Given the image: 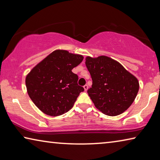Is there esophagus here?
I'll return each mask as SVG.
<instances>
[{
    "mask_svg": "<svg viewBox=\"0 0 160 160\" xmlns=\"http://www.w3.org/2000/svg\"><path fill=\"white\" fill-rule=\"evenodd\" d=\"M83 88H84V90H85V91L86 92L87 90H88V86L87 85H84V86H83Z\"/></svg>",
    "mask_w": 160,
    "mask_h": 160,
    "instance_id": "obj_1",
    "label": "esophagus"
}]
</instances>
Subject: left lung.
<instances>
[{
    "label": "left lung",
    "mask_w": 160,
    "mask_h": 160,
    "mask_svg": "<svg viewBox=\"0 0 160 160\" xmlns=\"http://www.w3.org/2000/svg\"><path fill=\"white\" fill-rule=\"evenodd\" d=\"M85 65L92 80L88 93L97 109L110 116L128 109L138 92L137 78L120 63L106 56H87Z\"/></svg>",
    "instance_id": "1"
}]
</instances>
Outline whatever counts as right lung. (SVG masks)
I'll return each instance as SVG.
<instances>
[{"mask_svg":"<svg viewBox=\"0 0 160 160\" xmlns=\"http://www.w3.org/2000/svg\"><path fill=\"white\" fill-rule=\"evenodd\" d=\"M83 58L80 54L57 49L27 75L25 84L28 95L45 114L61 116L73 107L84 88L78 85V76L72 70Z\"/></svg>","mask_w":160,"mask_h":160,"instance_id":"obj_1","label":"right lung"}]
</instances>
